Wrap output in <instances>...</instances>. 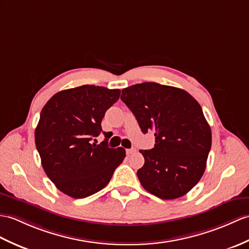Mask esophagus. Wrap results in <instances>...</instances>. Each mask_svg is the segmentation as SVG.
<instances>
[{
    "label": "esophagus",
    "mask_w": 249,
    "mask_h": 249,
    "mask_svg": "<svg viewBox=\"0 0 249 249\" xmlns=\"http://www.w3.org/2000/svg\"><path fill=\"white\" fill-rule=\"evenodd\" d=\"M132 153H136V148H128V149H126V154H127V155H130V154H132Z\"/></svg>",
    "instance_id": "esophagus-1"
}]
</instances>
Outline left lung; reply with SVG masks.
Masks as SVG:
<instances>
[{
    "label": "left lung",
    "mask_w": 249,
    "mask_h": 249,
    "mask_svg": "<svg viewBox=\"0 0 249 249\" xmlns=\"http://www.w3.org/2000/svg\"><path fill=\"white\" fill-rule=\"evenodd\" d=\"M121 100L143 134H155V146L140 151L145 160L137 172L142 187L161 199L187 194L204 174L212 141L198 102L187 91L157 83L127 87Z\"/></svg>",
    "instance_id": "8db88e82"
}]
</instances>
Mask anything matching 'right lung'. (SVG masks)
Listing matches in <instances>:
<instances>
[{"label":"right lung","instance_id":"1","mask_svg":"<svg viewBox=\"0 0 249 249\" xmlns=\"http://www.w3.org/2000/svg\"><path fill=\"white\" fill-rule=\"evenodd\" d=\"M120 93L84 85L54 94L42 108L35 130L37 151L45 174L70 197L85 198L105 188L125 158V149L110 148L108 139L92 143Z\"/></svg>","mask_w":249,"mask_h":249}]
</instances>
